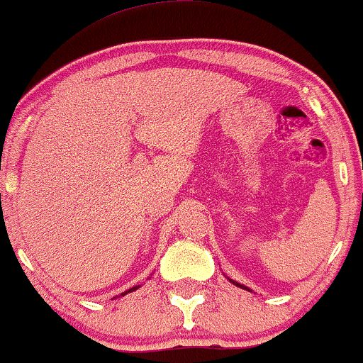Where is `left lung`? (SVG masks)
<instances>
[{
    "instance_id": "left-lung-1",
    "label": "left lung",
    "mask_w": 363,
    "mask_h": 363,
    "mask_svg": "<svg viewBox=\"0 0 363 363\" xmlns=\"http://www.w3.org/2000/svg\"><path fill=\"white\" fill-rule=\"evenodd\" d=\"M227 280L232 283V285H235V286H239V289H242V290H247V291H251V289H249V286H245V285H242V283H239V281H235V280H232V278H228L227 277Z\"/></svg>"
}]
</instances>
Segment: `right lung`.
<instances>
[{
	"instance_id": "right-lung-1",
	"label": "right lung",
	"mask_w": 363,
	"mask_h": 363,
	"mask_svg": "<svg viewBox=\"0 0 363 363\" xmlns=\"http://www.w3.org/2000/svg\"><path fill=\"white\" fill-rule=\"evenodd\" d=\"M138 289H140V285L133 286V289H129V290H126V291H123V294H121V297H124V295H126V294H131V291H135V290H138Z\"/></svg>"
}]
</instances>
